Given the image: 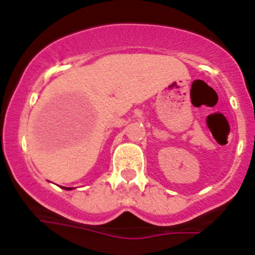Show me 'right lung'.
I'll return each mask as SVG.
<instances>
[{"instance_id": "right-lung-1", "label": "right lung", "mask_w": 255, "mask_h": 255, "mask_svg": "<svg viewBox=\"0 0 255 255\" xmlns=\"http://www.w3.org/2000/svg\"><path fill=\"white\" fill-rule=\"evenodd\" d=\"M70 189H71V188H67V189H66V190H70Z\"/></svg>"}]
</instances>
